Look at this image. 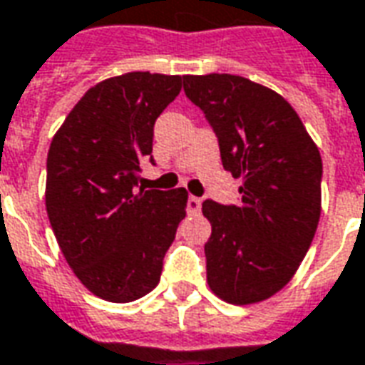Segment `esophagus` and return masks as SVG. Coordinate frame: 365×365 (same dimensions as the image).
Segmentation results:
<instances>
[{
  "label": "esophagus",
  "instance_id": "1",
  "mask_svg": "<svg viewBox=\"0 0 365 365\" xmlns=\"http://www.w3.org/2000/svg\"><path fill=\"white\" fill-rule=\"evenodd\" d=\"M200 209H201L200 197H195V195H190V197H187V211H190V213H197Z\"/></svg>",
  "mask_w": 365,
  "mask_h": 365
}]
</instances>
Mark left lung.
<instances>
[{"instance_id": "left-lung-1", "label": "left lung", "mask_w": 365, "mask_h": 365, "mask_svg": "<svg viewBox=\"0 0 365 365\" xmlns=\"http://www.w3.org/2000/svg\"><path fill=\"white\" fill-rule=\"evenodd\" d=\"M183 91L219 140L221 162L241 178L239 205L205 200L207 284L229 304H255L289 284L320 219L322 158L279 93L237 75H187Z\"/></svg>"}]
</instances>
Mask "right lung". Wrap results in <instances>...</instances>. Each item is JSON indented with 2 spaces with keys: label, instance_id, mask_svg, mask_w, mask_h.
<instances>
[{
  "label": "right lung",
  "instance_id": "1",
  "mask_svg": "<svg viewBox=\"0 0 365 365\" xmlns=\"http://www.w3.org/2000/svg\"><path fill=\"white\" fill-rule=\"evenodd\" d=\"M182 91L180 75L126 73L88 88L53 136L45 205L76 279L108 302L156 289L185 217L187 191L138 187L154 124Z\"/></svg>",
  "mask_w": 365,
  "mask_h": 365
}]
</instances>
